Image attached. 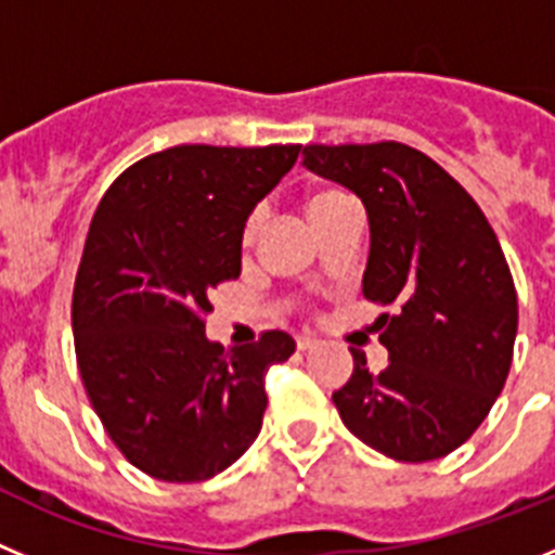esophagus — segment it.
Listing matches in <instances>:
<instances>
[{
  "instance_id": "34e87169",
  "label": "esophagus",
  "mask_w": 555,
  "mask_h": 555,
  "mask_svg": "<svg viewBox=\"0 0 555 555\" xmlns=\"http://www.w3.org/2000/svg\"><path fill=\"white\" fill-rule=\"evenodd\" d=\"M321 346V339L314 337H298V351H314V348Z\"/></svg>"
}]
</instances>
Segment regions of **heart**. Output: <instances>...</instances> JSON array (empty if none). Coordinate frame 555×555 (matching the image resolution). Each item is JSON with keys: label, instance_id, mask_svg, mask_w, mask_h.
Masks as SVG:
<instances>
[{"label": "heart", "instance_id": "heart-1", "mask_svg": "<svg viewBox=\"0 0 555 555\" xmlns=\"http://www.w3.org/2000/svg\"><path fill=\"white\" fill-rule=\"evenodd\" d=\"M343 202H348V196L343 191H334V188H318V191L307 193V198H304V207H307L309 221L314 223V221H321L328 209H334L337 204H343ZM259 229H262V212H259V209H254V212H248L246 223H243V229H241L243 248H251L254 243H257Z\"/></svg>", "mask_w": 555, "mask_h": 555}]
</instances>
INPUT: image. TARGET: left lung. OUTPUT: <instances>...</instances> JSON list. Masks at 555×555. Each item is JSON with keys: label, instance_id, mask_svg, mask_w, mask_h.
I'll return each mask as SVG.
<instances>
[{"label": "left lung", "instance_id": "obj_1", "mask_svg": "<svg viewBox=\"0 0 555 555\" xmlns=\"http://www.w3.org/2000/svg\"><path fill=\"white\" fill-rule=\"evenodd\" d=\"M304 166L362 198L371 257L362 296L382 304L389 362L332 396L364 446L396 462L442 459L473 437L506 384L517 289L473 196L428 154L398 141L304 149Z\"/></svg>", "mask_w": 555, "mask_h": 555}]
</instances>
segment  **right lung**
<instances>
[{"label": "right lung", "mask_w": 555, "mask_h": 555, "mask_svg": "<svg viewBox=\"0 0 555 555\" xmlns=\"http://www.w3.org/2000/svg\"><path fill=\"white\" fill-rule=\"evenodd\" d=\"M301 146H173L129 166L93 212L74 279V351L104 431L138 470L196 483L246 453L266 373L296 339L223 348L209 296L241 276V229Z\"/></svg>", "instance_id": "obj_1"}]
</instances>
